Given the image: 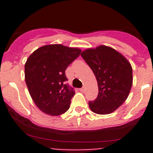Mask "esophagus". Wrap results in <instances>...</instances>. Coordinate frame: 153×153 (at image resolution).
Masks as SVG:
<instances>
[{
	"label": "esophagus",
	"instance_id": "34e87169",
	"mask_svg": "<svg viewBox=\"0 0 153 153\" xmlns=\"http://www.w3.org/2000/svg\"><path fill=\"white\" fill-rule=\"evenodd\" d=\"M79 91H80V92H84L85 91V88H84V87L79 89Z\"/></svg>",
	"mask_w": 153,
	"mask_h": 153
}]
</instances>
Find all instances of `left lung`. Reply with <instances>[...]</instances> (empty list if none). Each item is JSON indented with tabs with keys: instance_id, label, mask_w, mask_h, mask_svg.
I'll list each match as a JSON object with an SVG mask.
<instances>
[{
	"instance_id": "obj_1",
	"label": "left lung",
	"mask_w": 153,
	"mask_h": 153,
	"mask_svg": "<svg viewBox=\"0 0 153 153\" xmlns=\"http://www.w3.org/2000/svg\"><path fill=\"white\" fill-rule=\"evenodd\" d=\"M80 55L93 70L98 84V97L89 102L90 109L97 114L112 113L125 102L130 93V63L117 50L105 45L87 48Z\"/></svg>"
}]
</instances>
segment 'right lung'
Returning <instances> with one entry per match:
<instances>
[{"label": "right lung", "instance_id": "obj_1", "mask_svg": "<svg viewBox=\"0 0 153 153\" xmlns=\"http://www.w3.org/2000/svg\"><path fill=\"white\" fill-rule=\"evenodd\" d=\"M81 50L47 44L33 51L24 65L25 82L31 98L43 113L57 117L66 113L75 93L65 84V70Z\"/></svg>", "mask_w": 153, "mask_h": 153}]
</instances>
